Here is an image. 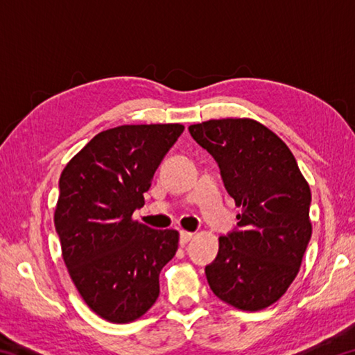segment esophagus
Listing matches in <instances>:
<instances>
[{"label": "esophagus", "mask_w": 355, "mask_h": 355, "mask_svg": "<svg viewBox=\"0 0 355 355\" xmlns=\"http://www.w3.org/2000/svg\"><path fill=\"white\" fill-rule=\"evenodd\" d=\"M192 236H194V233H191V232H180V244H182V245L188 244L191 239H192Z\"/></svg>", "instance_id": "esophagus-1"}]
</instances>
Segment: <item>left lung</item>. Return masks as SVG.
I'll use <instances>...</instances> for the list:
<instances>
[{
	"label": "left lung",
	"instance_id": "8db88e82",
	"mask_svg": "<svg viewBox=\"0 0 355 355\" xmlns=\"http://www.w3.org/2000/svg\"><path fill=\"white\" fill-rule=\"evenodd\" d=\"M189 133L216 159L241 208L238 228L219 238L218 257L205 268L209 288L235 309H266L296 279L309 245L310 186L286 144L257 120H207Z\"/></svg>",
	"mask_w": 355,
	"mask_h": 355
}]
</instances>
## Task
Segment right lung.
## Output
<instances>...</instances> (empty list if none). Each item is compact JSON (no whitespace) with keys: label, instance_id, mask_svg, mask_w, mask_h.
Returning <instances> with one entry per match:
<instances>
[{"label":"right lung","instance_id":"1","mask_svg":"<svg viewBox=\"0 0 355 355\" xmlns=\"http://www.w3.org/2000/svg\"><path fill=\"white\" fill-rule=\"evenodd\" d=\"M180 123L101 131L59 178L55 227L69 274L89 309L110 322L141 318L159 296V272L178 249L177 230L133 219Z\"/></svg>","mask_w":355,"mask_h":355}]
</instances>
